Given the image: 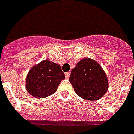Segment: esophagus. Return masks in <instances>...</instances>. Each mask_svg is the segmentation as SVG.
I'll list each match as a JSON object with an SVG mask.
<instances>
[{
    "mask_svg": "<svg viewBox=\"0 0 134 134\" xmlns=\"http://www.w3.org/2000/svg\"><path fill=\"white\" fill-rule=\"evenodd\" d=\"M70 72H66L65 73V78L68 79L70 78Z\"/></svg>",
    "mask_w": 134,
    "mask_h": 134,
    "instance_id": "34e87169",
    "label": "esophagus"
}]
</instances>
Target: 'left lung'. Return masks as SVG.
I'll return each instance as SVG.
<instances>
[{"label":"left lung","instance_id":"8db88e82","mask_svg":"<svg viewBox=\"0 0 134 134\" xmlns=\"http://www.w3.org/2000/svg\"><path fill=\"white\" fill-rule=\"evenodd\" d=\"M75 93L87 100H97L108 90V79L100 64L83 59L71 71L69 79Z\"/></svg>","mask_w":134,"mask_h":134}]
</instances>
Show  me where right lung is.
<instances>
[{
    "instance_id": "right-lung-1",
    "label": "right lung",
    "mask_w": 134,
    "mask_h": 134,
    "mask_svg": "<svg viewBox=\"0 0 134 134\" xmlns=\"http://www.w3.org/2000/svg\"><path fill=\"white\" fill-rule=\"evenodd\" d=\"M64 79L65 76L60 65L47 59L30 70L26 77L25 87L34 97L46 98L55 92Z\"/></svg>"
}]
</instances>
